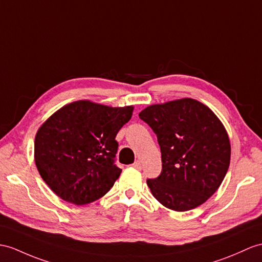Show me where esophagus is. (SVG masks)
I'll return each instance as SVG.
<instances>
[{"instance_id": "1", "label": "esophagus", "mask_w": 262, "mask_h": 262, "mask_svg": "<svg viewBox=\"0 0 262 262\" xmlns=\"http://www.w3.org/2000/svg\"><path fill=\"white\" fill-rule=\"evenodd\" d=\"M132 165H133V167H135L136 169H138V170H141V169H142V163H141V161H139V160H137Z\"/></svg>"}]
</instances>
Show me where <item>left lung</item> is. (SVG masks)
I'll list each match as a JSON object with an SVG mask.
<instances>
[{
  "label": "left lung",
  "mask_w": 262,
  "mask_h": 262,
  "mask_svg": "<svg viewBox=\"0 0 262 262\" xmlns=\"http://www.w3.org/2000/svg\"><path fill=\"white\" fill-rule=\"evenodd\" d=\"M139 117L156 133L161 150V173L146 180L153 196L174 211L206 202L230 164V141L221 121L188 98L150 105Z\"/></svg>",
  "instance_id": "left-lung-1"
}]
</instances>
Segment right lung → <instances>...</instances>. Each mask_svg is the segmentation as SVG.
<instances>
[{
	"instance_id": "right-lung-1",
	"label": "right lung",
	"mask_w": 262,
	"mask_h": 262,
	"mask_svg": "<svg viewBox=\"0 0 262 262\" xmlns=\"http://www.w3.org/2000/svg\"><path fill=\"white\" fill-rule=\"evenodd\" d=\"M132 112L133 106L76 101L41 125L34 142L35 164L57 196L83 206L109 192L122 171L116 164V137Z\"/></svg>"
}]
</instances>
